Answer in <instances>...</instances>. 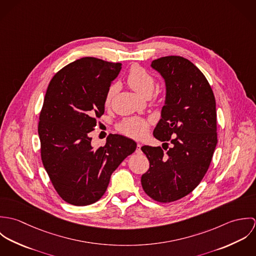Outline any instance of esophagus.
Segmentation results:
<instances>
[{
  "mask_svg": "<svg viewBox=\"0 0 256 256\" xmlns=\"http://www.w3.org/2000/svg\"><path fill=\"white\" fill-rule=\"evenodd\" d=\"M141 146H142V145H141L140 143L137 144V152H141Z\"/></svg>",
  "mask_w": 256,
  "mask_h": 256,
  "instance_id": "1",
  "label": "esophagus"
}]
</instances>
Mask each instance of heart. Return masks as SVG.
Segmentation results:
<instances>
[{
    "mask_svg": "<svg viewBox=\"0 0 256 256\" xmlns=\"http://www.w3.org/2000/svg\"><path fill=\"white\" fill-rule=\"evenodd\" d=\"M127 84L139 96L143 98H150L154 90L156 80L154 78L145 70L143 67L139 65L133 66L127 76ZM117 90V86H111L106 96V104H110L115 92ZM148 124L145 119L139 117H133L126 119L120 126V131L125 135L132 138H142L148 132Z\"/></svg>",
    "mask_w": 256,
    "mask_h": 256,
    "instance_id": "obj_1",
    "label": "heart"
}]
</instances>
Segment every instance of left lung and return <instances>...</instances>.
<instances>
[{"label": "left lung", "instance_id": "1", "mask_svg": "<svg viewBox=\"0 0 256 256\" xmlns=\"http://www.w3.org/2000/svg\"><path fill=\"white\" fill-rule=\"evenodd\" d=\"M150 67L166 84L154 137L172 146L166 152L160 146L141 148L150 160L141 182L152 199L168 203L193 191L209 168L218 143L216 100L207 78L189 60L166 56Z\"/></svg>", "mask_w": 256, "mask_h": 256}]
</instances>
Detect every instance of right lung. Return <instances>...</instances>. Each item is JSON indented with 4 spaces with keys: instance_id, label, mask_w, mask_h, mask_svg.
Listing matches in <instances>:
<instances>
[{
    "instance_id": "1",
    "label": "right lung",
    "mask_w": 256,
    "mask_h": 256,
    "mask_svg": "<svg viewBox=\"0 0 256 256\" xmlns=\"http://www.w3.org/2000/svg\"><path fill=\"white\" fill-rule=\"evenodd\" d=\"M121 68L84 57L61 69L47 88L38 124L41 158L57 193L72 205L98 201L112 172L137 148L132 139L111 134L96 148L90 137Z\"/></svg>"
}]
</instances>
